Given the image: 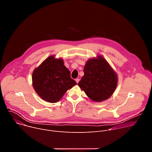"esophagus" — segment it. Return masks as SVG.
<instances>
[{"label": "esophagus", "instance_id": "obj_1", "mask_svg": "<svg viewBox=\"0 0 152 152\" xmlns=\"http://www.w3.org/2000/svg\"><path fill=\"white\" fill-rule=\"evenodd\" d=\"M75 80H76V83H78L79 82V80H80V79H78V78H77V79H75Z\"/></svg>", "mask_w": 152, "mask_h": 152}]
</instances>
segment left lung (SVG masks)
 <instances>
[{
    "mask_svg": "<svg viewBox=\"0 0 152 152\" xmlns=\"http://www.w3.org/2000/svg\"><path fill=\"white\" fill-rule=\"evenodd\" d=\"M83 72L78 85L90 99L102 102L111 96L117 87V76L102 56L89 59Z\"/></svg>",
    "mask_w": 152,
    "mask_h": 152,
    "instance_id": "1",
    "label": "left lung"
}]
</instances>
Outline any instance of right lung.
Returning <instances> with one entry per match:
<instances>
[{
	"label": "right lung",
	"instance_id": "obj_1",
	"mask_svg": "<svg viewBox=\"0 0 152 152\" xmlns=\"http://www.w3.org/2000/svg\"><path fill=\"white\" fill-rule=\"evenodd\" d=\"M76 84L62 59L48 58L32 73L34 88L40 97L50 103L58 102Z\"/></svg>",
	"mask_w": 152,
	"mask_h": 152
}]
</instances>
